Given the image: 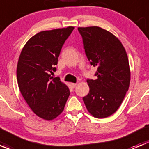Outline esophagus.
Wrapping results in <instances>:
<instances>
[{"mask_svg":"<svg viewBox=\"0 0 149 149\" xmlns=\"http://www.w3.org/2000/svg\"><path fill=\"white\" fill-rule=\"evenodd\" d=\"M70 85H71V86L73 87V88H75V87H76V86H77V84H73V83H72L71 84H70Z\"/></svg>","mask_w":149,"mask_h":149,"instance_id":"esophagus-1","label":"esophagus"}]
</instances>
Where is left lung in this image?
Wrapping results in <instances>:
<instances>
[{
	"label": "left lung",
	"mask_w": 149,
	"mask_h": 149,
	"mask_svg": "<svg viewBox=\"0 0 149 149\" xmlns=\"http://www.w3.org/2000/svg\"><path fill=\"white\" fill-rule=\"evenodd\" d=\"M87 58L97 68V79L86 81L89 93L83 97L88 112L97 118L115 113L130 82L128 58L119 39L100 26L79 27Z\"/></svg>",
	"instance_id": "left-lung-1"
}]
</instances>
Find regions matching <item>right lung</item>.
Returning a JSON list of instances; mask_svg holds the SVG:
<instances>
[{
  "mask_svg": "<svg viewBox=\"0 0 149 149\" xmlns=\"http://www.w3.org/2000/svg\"><path fill=\"white\" fill-rule=\"evenodd\" d=\"M73 29L40 31L28 40L19 55L16 76L21 94L34 113L45 120L62 113L70 95L68 86L51 74L56 70L61 48Z\"/></svg>",
  "mask_w": 149,
  "mask_h": 149,
  "instance_id": "1",
  "label": "right lung"
}]
</instances>
